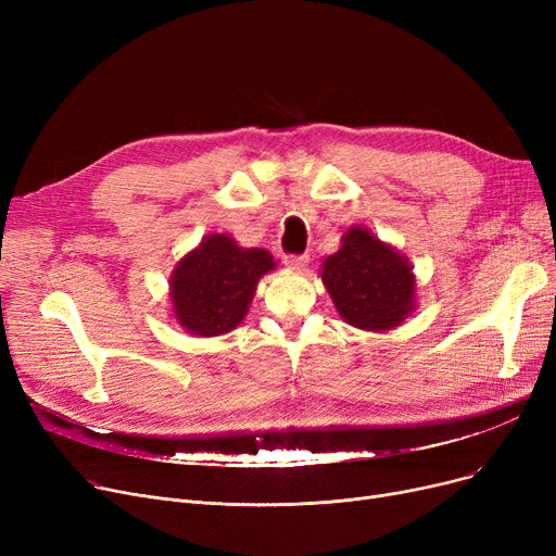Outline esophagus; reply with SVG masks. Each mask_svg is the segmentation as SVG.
<instances>
[{
	"instance_id": "esophagus-1",
	"label": "esophagus",
	"mask_w": 556,
	"mask_h": 556,
	"mask_svg": "<svg viewBox=\"0 0 556 556\" xmlns=\"http://www.w3.org/2000/svg\"><path fill=\"white\" fill-rule=\"evenodd\" d=\"M283 263L293 270H304L308 266V254H286Z\"/></svg>"
}]
</instances>
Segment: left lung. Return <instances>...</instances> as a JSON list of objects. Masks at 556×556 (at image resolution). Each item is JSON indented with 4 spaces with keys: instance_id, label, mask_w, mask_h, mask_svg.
Returning a JSON list of instances; mask_svg holds the SVG:
<instances>
[{
    "instance_id": "obj_1",
    "label": "left lung",
    "mask_w": 556,
    "mask_h": 556,
    "mask_svg": "<svg viewBox=\"0 0 556 556\" xmlns=\"http://www.w3.org/2000/svg\"><path fill=\"white\" fill-rule=\"evenodd\" d=\"M323 281L349 325L386 331L413 311L415 277L407 258L363 227L342 237V248L325 261Z\"/></svg>"
}]
</instances>
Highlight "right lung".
Segmentation results:
<instances>
[{
    "label": "right lung",
    "instance_id": "right-lung-1",
    "mask_svg": "<svg viewBox=\"0 0 556 556\" xmlns=\"http://www.w3.org/2000/svg\"><path fill=\"white\" fill-rule=\"evenodd\" d=\"M273 268L266 250H243L225 233H212L170 277L175 317L195 336L227 333L245 317L258 277Z\"/></svg>",
    "mask_w": 556,
    "mask_h": 556
}]
</instances>
